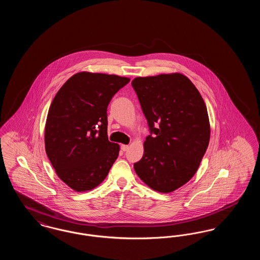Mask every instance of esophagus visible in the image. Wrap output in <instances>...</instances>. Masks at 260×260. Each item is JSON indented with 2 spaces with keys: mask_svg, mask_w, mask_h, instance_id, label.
I'll list each match as a JSON object with an SVG mask.
<instances>
[{
  "mask_svg": "<svg viewBox=\"0 0 260 260\" xmlns=\"http://www.w3.org/2000/svg\"><path fill=\"white\" fill-rule=\"evenodd\" d=\"M128 148H129L128 145H124V144H123V145L121 146V149H122L123 151H126V150H128Z\"/></svg>",
  "mask_w": 260,
  "mask_h": 260,
  "instance_id": "1",
  "label": "esophagus"
}]
</instances>
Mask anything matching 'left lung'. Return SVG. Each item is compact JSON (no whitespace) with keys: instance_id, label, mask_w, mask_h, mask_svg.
I'll list each match as a JSON object with an SVG mask.
<instances>
[{"instance_id":"1","label":"left lung","mask_w":260,"mask_h":260,"mask_svg":"<svg viewBox=\"0 0 260 260\" xmlns=\"http://www.w3.org/2000/svg\"><path fill=\"white\" fill-rule=\"evenodd\" d=\"M132 85L154 134L146 137L135 171L151 189L171 193L194 176L209 146L206 103L180 73L136 77Z\"/></svg>"}]
</instances>
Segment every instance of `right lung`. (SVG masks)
<instances>
[{"instance_id": "obj_1", "label": "right lung", "mask_w": 260, "mask_h": 260, "mask_svg": "<svg viewBox=\"0 0 260 260\" xmlns=\"http://www.w3.org/2000/svg\"><path fill=\"white\" fill-rule=\"evenodd\" d=\"M117 75L79 72L69 78L50 104L45 148L57 176L76 192H86L106 178L120 145L108 140L107 107L129 82Z\"/></svg>"}]
</instances>
